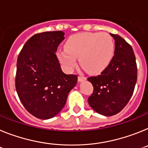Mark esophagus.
Returning a JSON list of instances; mask_svg holds the SVG:
<instances>
[{
  "label": "esophagus",
  "instance_id": "obj_1",
  "mask_svg": "<svg viewBox=\"0 0 148 148\" xmlns=\"http://www.w3.org/2000/svg\"><path fill=\"white\" fill-rule=\"evenodd\" d=\"M85 79H86V77H84L83 75H82V74H80V75L78 76V81L81 82V81H83V80H85Z\"/></svg>",
  "mask_w": 148,
  "mask_h": 148
}]
</instances>
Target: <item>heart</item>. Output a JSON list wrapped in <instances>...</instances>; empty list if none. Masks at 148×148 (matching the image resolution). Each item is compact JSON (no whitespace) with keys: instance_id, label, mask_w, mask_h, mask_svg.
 <instances>
[{"instance_id":"b5f03b06","label":"heart","mask_w":148,"mask_h":148,"mask_svg":"<svg viewBox=\"0 0 148 148\" xmlns=\"http://www.w3.org/2000/svg\"><path fill=\"white\" fill-rule=\"evenodd\" d=\"M115 43L108 33H81L68 38L65 49L60 50L57 56L68 70L77 65V58L85 70L98 74L104 70L112 59Z\"/></svg>"}]
</instances>
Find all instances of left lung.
Instances as JSON below:
<instances>
[{
    "instance_id": "1",
    "label": "left lung",
    "mask_w": 148,
    "mask_h": 148,
    "mask_svg": "<svg viewBox=\"0 0 148 148\" xmlns=\"http://www.w3.org/2000/svg\"><path fill=\"white\" fill-rule=\"evenodd\" d=\"M110 35L115 39V53L111 62L101 74L88 77L94 88L88 103L95 111L106 116L116 115L125 107L137 81L133 48L120 36Z\"/></svg>"
}]
</instances>
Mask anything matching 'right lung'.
Wrapping results in <instances>:
<instances>
[{
  "label": "right lung",
  "mask_w": 148,
  "mask_h": 148,
  "mask_svg": "<svg viewBox=\"0 0 148 148\" xmlns=\"http://www.w3.org/2000/svg\"><path fill=\"white\" fill-rule=\"evenodd\" d=\"M62 31L43 32L29 38L19 53L15 88L21 102L33 116L49 119L62 110L77 74L62 71L56 55Z\"/></svg>",
  "instance_id": "obj_1"
}]
</instances>
